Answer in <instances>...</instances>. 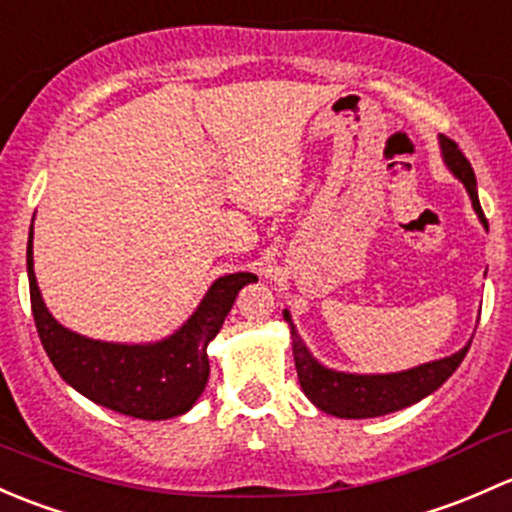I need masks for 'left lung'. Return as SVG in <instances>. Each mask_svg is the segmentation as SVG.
<instances>
[{
    "label": "left lung",
    "mask_w": 512,
    "mask_h": 512,
    "mask_svg": "<svg viewBox=\"0 0 512 512\" xmlns=\"http://www.w3.org/2000/svg\"><path fill=\"white\" fill-rule=\"evenodd\" d=\"M441 157H444V165L449 167L451 175L461 179L463 187H466L468 197H471L473 212L478 214L481 224L488 229V221L483 217L481 202H478V187H476V175H473L471 162L463 157V152L458 150V145L449 138L441 135ZM283 320L291 328V340H293V357H295V370H298V382L300 389L305 392V397L325 414L340 416V419H372V416H384L399 412V409H407L412 404L421 402L424 397H429L431 392L441 387L453 372L458 370V365L466 357L471 340L461 347L458 352H453L449 357H441V360L424 362V365H416L412 370L402 372H389V374H355V372H337L330 367L320 365L310 350L305 347L303 337L295 330L291 313L283 310Z\"/></svg>",
    "instance_id": "1"
}]
</instances>
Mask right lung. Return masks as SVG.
I'll return each instance as SVG.
<instances>
[{"mask_svg": "<svg viewBox=\"0 0 512 512\" xmlns=\"http://www.w3.org/2000/svg\"><path fill=\"white\" fill-rule=\"evenodd\" d=\"M26 273L36 333L63 382L100 407L147 421L182 416L197 404L209 379V342L241 288L256 281L254 273L219 276L175 333L130 345L73 333L49 313L34 273V224L26 244Z\"/></svg>", "mask_w": 512, "mask_h": 512, "instance_id": "right-lung-1", "label": "right lung"}]
</instances>
